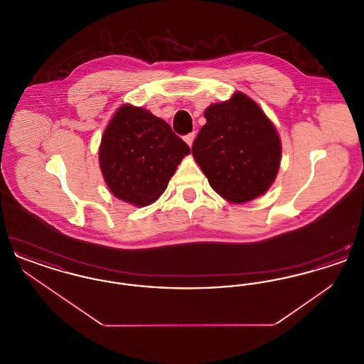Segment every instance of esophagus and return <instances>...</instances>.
<instances>
[{
  "label": "esophagus",
  "instance_id": "34e87169",
  "mask_svg": "<svg viewBox=\"0 0 364 364\" xmlns=\"http://www.w3.org/2000/svg\"><path fill=\"white\" fill-rule=\"evenodd\" d=\"M195 136H196V135H195V132H191V134H188V135H186V136H184V140H186V143H187V144H188V146H192V143H193V140H195Z\"/></svg>",
  "mask_w": 364,
  "mask_h": 364
}]
</instances>
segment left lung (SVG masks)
<instances>
[{
    "mask_svg": "<svg viewBox=\"0 0 364 364\" xmlns=\"http://www.w3.org/2000/svg\"><path fill=\"white\" fill-rule=\"evenodd\" d=\"M205 119L192 156L211 188L237 205L264 195L277 177L282 147L259 105L236 91L228 101L210 105Z\"/></svg>",
    "mask_w": 364,
    "mask_h": 364,
    "instance_id": "1",
    "label": "left lung"
}]
</instances>
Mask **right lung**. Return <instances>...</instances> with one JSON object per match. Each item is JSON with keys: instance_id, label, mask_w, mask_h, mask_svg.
Here are the masks:
<instances>
[{"instance_id": "right-lung-1", "label": "right lung", "mask_w": 364, "mask_h": 364, "mask_svg": "<svg viewBox=\"0 0 364 364\" xmlns=\"http://www.w3.org/2000/svg\"><path fill=\"white\" fill-rule=\"evenodd\" d=\"M190 147L150 110L122 105L105 128L100 168L110 192L132 206L154 203Z\"/></svg>"}]
</instances>
